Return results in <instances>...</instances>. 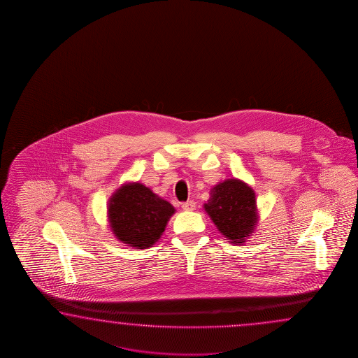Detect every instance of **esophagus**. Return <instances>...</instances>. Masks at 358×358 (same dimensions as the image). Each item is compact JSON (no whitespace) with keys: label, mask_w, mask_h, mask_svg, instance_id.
<instances>
[{"label":"esophagus","mask_w":358,"mask_h":358,"mask_svg":"<svg viewBox=\"0 0 358 358\" xmlns=\"http://www.w3.org/2000/svg\"><path fill=\"white\" fill-rule=\"evenodd\" d=\"M182 208L184 211H193L196 208V202L194 201H187L182 205Z\"/></svg>","instance_id":"1"}]
</instances>
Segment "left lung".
<instances>
[{
    "instance_id": "8db88e82",
    "label": "left lung",
    "mask_w": 358,
    "mask_h": 358,
    "mask_svg": "<svg viewBox=\"0 0 358 358\" xmlns=\"http://www.w3.org/2000/svg\"><path fill=\"white\" fill-rule=\"evenodd\" d=\"M203 208L230 243H244L259 222L256 193L236 178L213 185Z\"/></svg>"
}]
</instances>
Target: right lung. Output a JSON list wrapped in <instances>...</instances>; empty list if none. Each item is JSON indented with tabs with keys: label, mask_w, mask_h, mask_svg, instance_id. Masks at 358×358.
<instances>
[{
	"label": "right lung",
	"mask_w": 358,
	"mask_h": 358,
	"mask_svg": "<svg viewBox=\"0 0 358 358\" xmlns=\"http://www.w3.org/2000/svg\"><path fill=\"white\" fill-rule=\"evenodd\" d=\"M174 213V206L138 182L122 184L107 203L108 225L115 238L137 250L152 247Z\"/></svg>",
	"instance_id": "obj_1"
}]
</instances>
